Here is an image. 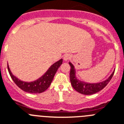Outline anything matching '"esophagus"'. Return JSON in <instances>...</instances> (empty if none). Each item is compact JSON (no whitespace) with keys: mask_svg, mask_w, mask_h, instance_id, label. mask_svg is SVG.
<instances>
[{"mask_svg":"<svg viewBox=\"0 0 124 124\" xmlns=\"http://www.w3.org/2000/svg\"><path fill=\"white\" fill-rule=\"evenodd\" d=\"M70 58H71V55L70 54H65L64 56V61H67L68 60L70 59Z\"/></svg>","mask_w":124,"mask_h":124,"instance_id":"esophagus-1","label":"esophagus"}]
</instances>
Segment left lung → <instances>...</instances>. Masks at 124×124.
Segmentation results:
<instances>
[{"instance_id": "obj_1", "label": "left lung", "mask_w": 124, "mask_h": 124, "mask_svg": "<svg viewBox=\"0 0 124 124\" xmlns=\"http://www.w3.org/2000/svg\"><path fill=\"white\" fill-rule=\"evenodd\" d=\"M70 66V81L72 86L74 89L79 92V93L85 94V95H91L94 93L99 92L101 89H103L110 82L114 74L115 70L111 74L110 76L105 81H103L100 83H89L87 82L82 81L81 80L78 79L76 77V70L74 66L71 62H69Z\"/></svg>"}]
</instances>
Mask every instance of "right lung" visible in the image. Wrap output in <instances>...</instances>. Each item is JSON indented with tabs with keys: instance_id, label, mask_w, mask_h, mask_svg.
Here are the masks:
<instances>
[{
	"instance_id": "1",
	"label": "right lung",
	"mask_w": 124,
	"mask_h": 124,
	"mask_svg": "<svg viewBox=\"0 0 124 124\" xmlns=\"http://www.w3.org/2000/svg\"><path fill=\"white\" fill-rule=\"evenodd\" d=\"M62 62L63 60L61 59L59 61L54 63L49 67V69L46 70L44 74L38 78V79L31 82L23 81L16 78L11 72L8 64H7V69H8V71L12 79L14 81L16 85H17L19 88L27 93L36 94V93H41L44 92L48 88L52 82L56 72L62 64Z\"/></svg>"
}]
</instances>
